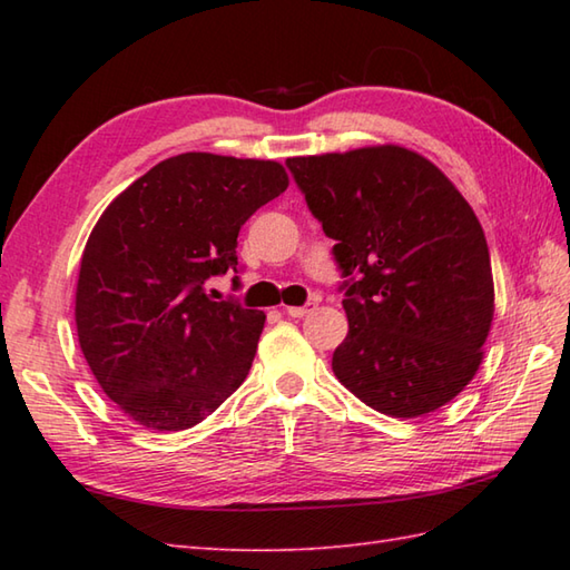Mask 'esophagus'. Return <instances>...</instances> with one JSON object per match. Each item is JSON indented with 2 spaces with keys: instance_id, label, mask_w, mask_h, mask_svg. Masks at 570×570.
<instances>
[{
  "instance_id": "obj_1",
  "label": "esophagus",
  "mask_w": 570,
  "mask_h": 570,
  "mask_svg": "<svg viewBox=\"0 0 570 570\" xmlns=\"http://www.w3.org/2000/svg\"><path fill=\"white\" fill-rule=\"evenodd\" d=\"M316 308H318L316 301H308L306 306H288L286 313H288V316H292V318H304V316H308V313H313Z\"/></svg>"
}]
</instances>
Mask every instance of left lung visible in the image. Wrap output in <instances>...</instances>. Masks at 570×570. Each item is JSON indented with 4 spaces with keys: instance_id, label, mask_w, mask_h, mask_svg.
I'll list each match as a JSON object with an SVG mask.
<instances>
[{
    "instance_id": "8db88e82",
    "label": "left lung",
    "mask_w": 570,
    "mask_h": 570,
    "mask_svg": "<svg viewBox=\"0 0 570 570\" xmlns=\"http://www.w3.org/2000/svg\"><path fill=\"white\" fill-rule=\"evenodd\" d=\"M286 166L345 278L335 377L394 419L451 402L475 377L494 313L488 239L468 200L394 144Z\"/></svg>"
}]
</instances>
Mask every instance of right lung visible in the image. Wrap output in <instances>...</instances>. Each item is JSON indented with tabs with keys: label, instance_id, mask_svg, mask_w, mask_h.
I'll return each instance as SVG.
<instances>
[{
	"label": "right lung",
	"instance_id": "add662e5",
	"mask_svg": "<svg viewBox=\"0 0 570 570\" xmlns=\"http://www.w3.org/2000/svg\"><path fill=\"white\" fill-rule=\"evenodd\" d=\"M286 186L276 161L188 151L137 178L92 227L78 341L102 392L141 426H196L245 382L266 316L215 301L205 282L237 272L239 227Z\"/></svg>",
	"mask_w": 570,
	"mask_h": 570
}]
</instances>
